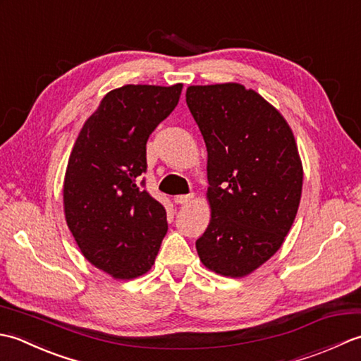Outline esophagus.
Masks as SVG:
<instances>
[{"label":"esophagus","mask_w":361,"mask_h":361,"mask_svg":"<svg viewBox=\"0 0 361 361\" xmlns=\"http://www.w3.org/2000/svg\"><path fill=\"white\" fill-rule=\"evenodd\" d=\"M192 200H194V195L192 194H189V195H176L175 197V203L176 204H189Z\"/></svg>","instance_id":"obj_1"}]
</instances>
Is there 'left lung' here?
<instances>
[{"label":"left lung","mask_w":361,"mask_h":361,"mask_svg":"<svg viewBox=\"0 0 361 361\" xmlns=\"http://www.w3.org/2000/svg\"><path fill=\"white\" fill-rule=\"evenodd\" d=\"M186 102L208 152L211 220L195 242L208 270L243 278L278 251L302 192V163L286 118L240 83L190 85Z\"/></svg>","instance_id":"8db88e82"}]
</instances>
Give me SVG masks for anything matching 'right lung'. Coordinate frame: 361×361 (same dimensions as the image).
<instances>
[{
  "label": "right lung",
  "mask_w": 361,
  "mask_h": 361,
  "mask_svg": "<svg viewBox=\"0 0 361 361\" xmlns=\"http://www.w3.org/2000/svg\"><path fill=\"white\" fill-rule=\"evenodd\" d=\"M183 83L124 85L83 124L63 181L66 225L91 265L114 279L140 278L167 233L166 209L147 190L145 144L173 111Z\"/></svg>",
  "instance_id": "obj_1"
}]
</instances>
